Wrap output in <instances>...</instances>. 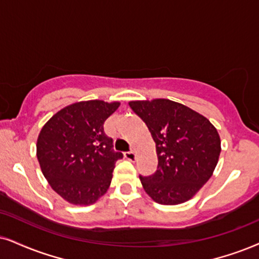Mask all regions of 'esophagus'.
I'll use <instances>...</instances> for the list:
<instances>
[{
  "label": "esophagus",
  "instance_id": "obj_1",
  "mask_svg": "<svg viewBox=\"0 0 259 259\" xmlns=\"http://www.w3.org/2000/svg\"><path fill=\"white\" fill-rule=\"evenodd\" d=\"M124 156H125V158L127 159V160H135V158H136V154H135V152H134V150H129V152H125L124 153Z\"/></svg>",
  "mask_w": 259,
  "mask_h": 259
}]
</instances>
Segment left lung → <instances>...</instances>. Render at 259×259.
<instances>
[{
  "label": "left lung",
  "mask_w": 259,
  "mask_h": 259,
  "mask_svg": "<svg viewBox=\"0 0 259 259\" xmlns=\"http://www.w3.org/2000/svg\"><path fill=\"white\" fill-rule=\"evenodd\" d=\"M129 105L148 126L156 147L158 169L140 176L145 191L166 205L194 197L217 167L221 152L218 130L204 116L168 99Z\"/></svg>",
  "instance_id": "1"
}]
</instances>
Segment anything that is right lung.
<instances>
[{
    "instance_id": "1",
    "label": "right lung",
    "mask_w": 259,
    "mask_h": 259,
    "mask_svg": "<svg viewBox=\"0 0 259 259\" xmlns=\"http://www.w3.org/2000/svg\"><path fill=\"white\" fill-rule=\"evenodd\" d=\"M119 103L88 100L58 111L42 126L37 158L49 184L73 204L88 205L109 189L114 163L123 158L104 123Z\"/></svg>"
}]
</instances>
